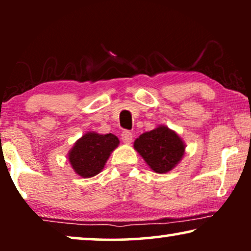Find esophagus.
<instances>
[{
  "instance_id": "esophagus-1",
  "label": "esophagus",
  "mask_w": 251,
  "mask_h": 251,
  "mask_svg": "<svg viewBox=\"0 0 251 251\" xmlns=\"http://www.w3.org/2000/svg\"><path fill=\"white\" fill-rule=\"evenodd\" d=\"M121 139L125 144H130L132 142V132H130L129 130H125L121 133Z\"/></svg>"
}]
</instances>
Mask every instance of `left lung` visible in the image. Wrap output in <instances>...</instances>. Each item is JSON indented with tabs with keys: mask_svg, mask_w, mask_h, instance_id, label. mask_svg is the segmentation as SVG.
<instances>
[{
	"mask_svg": "<svg viewBox=\"0 0 251 251\" xmlns=\"http://www.w3.org/2000/svg\"><path fill=\"white\" fill-rule=\"evenodd\" d=\"M133 147L154 173H169L180 162L185 153L184 140L166 126L144 132Z\"/></svg>",
	"mask_w": 251,
	"mask_h": 251,
	"instance_id": "8db88e82",
	"label": "left lung"
}]
</instances>
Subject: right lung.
I'll return each instance as SVG.
<instances>
[{
    "instance_id": "1",
    "label": "right lung",
    "mask_w": 251,
    "mask_h": 251,
    "mask_svg": "<svg viewBox=\"0 0 251 251\" xmlns=\"http://www.w3.org/2000/svg\"><path fill=\"white\" fill-rule=\"evenodd\" d=\"M119 144V138L113 133L87 132L75 142L68 152V161L78 176L94 177L104 169L109 155Z\"/></svg>"
}]
</instances>
